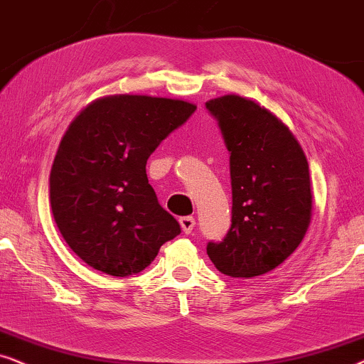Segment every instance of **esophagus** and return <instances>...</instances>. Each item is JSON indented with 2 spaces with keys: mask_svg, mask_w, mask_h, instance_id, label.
I'll return each instance as SVG.
<instances>
[{
  "mask_svg": "<svg viewBox=\"0 0 364 364\" xmlns=\"http://www.w3.org/2000/svg\"><path fill=\"white\" fill-rule=\"evenodd\" d=\"M179 225H181V230L185 231L186 235H190V232L193 231V228H195V225H196V221L193 216H183V218H179Z\"/></svg>",
  "mask_w": 364,
  "mask_h": 364,
  "instance_id": "34e87169",
  "label": "esophagus"
}]
</instances>
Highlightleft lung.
Masks as SVG:
<instances>
[{"instance_id":"1","label":"left lung","mask_w":364,"mask_h":364,"mask_svg":"<svg viewBox=\"0 0 364 364\" xmlns=\"http://www.w3.org/2000/svg\"><path fill=\"white\" fill-rule=\"evenodd\" d=\"M230 151L231 228L206 253L218 271L253 278L279 266L311 220L309 168L298 139L263 106L238 95L210 100Z\"/></svg>"}]
</instances>
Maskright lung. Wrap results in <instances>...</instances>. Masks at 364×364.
Returning <instances> with one entry per match:
<instances>
[{
	"mask_svg": "<svg viewBox=\"0 0 364 364\" xmlns=\"http://www.w3.org/2000/svg\"><path fill=\"white\" fill-rule=\"evenodd\" d=\"M195 111L181 100L114 95L70 124L51 168L50 203L61 236L91 268L139 273L181 232L148 183L146 161Z\"/></svg>",
	"mask_w": 364,
	"mask_h": 364,
	"instance_id": "add662e5",
	"label": "right lung"
}]
</instances>
